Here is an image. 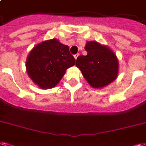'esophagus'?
Segmentation results:
<instances>
[{"instance_id": "obj_1", "label": "esophagus", "mask_w": 146, "mask_h": 146, "mask_svg": "<svg viewBox=\"0 0 146 146\" xmlns=\"http://www.w3.org/2000/svg\"><path fill=\"white\" fill-rule=\"evenodd\" d=\"M78 56H79V54H76V55H74V58H75V59H77Z\"/></svg>"}]
</instances>
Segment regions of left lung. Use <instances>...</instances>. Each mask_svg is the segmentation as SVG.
<instances>
[{
	"instance_id": "1",
	"label": "left lung",
	"mask_w": 146,
	"mask_h": 146,
	"mask_svg": "<svg viewBox=\"0 0 146 146\" xmlns=\"http://www.w3.org/2000/svg\"><path fill=\"white\" fill-rule=\"evenodd\" d=\"M85 50L87 55L77 57L76 66L90 85L95 88L103 87L116 79L118 62L110 48L97 42H88Z\"/></svg>"
}]
</instances>
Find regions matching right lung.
I'll return each instance as SVG.
<instances>
[{
    "mask_svg": "<svg viewBox=\"0 0 146 146\" xmlns=\"http://www.w3.org/2000/svg\"><path fill=\"white\" fill-rule=\"evenodd\" d=\"M76 59L67 46L56 39L42 42L32 48L26 61L30 78L41 88H52L62 79Z\"/></svg>",
    "mask_w": 146,
    "mask_h": 146,
    "instance_id": "add662e5",
    "label": "right lung"
}]
</instances>
